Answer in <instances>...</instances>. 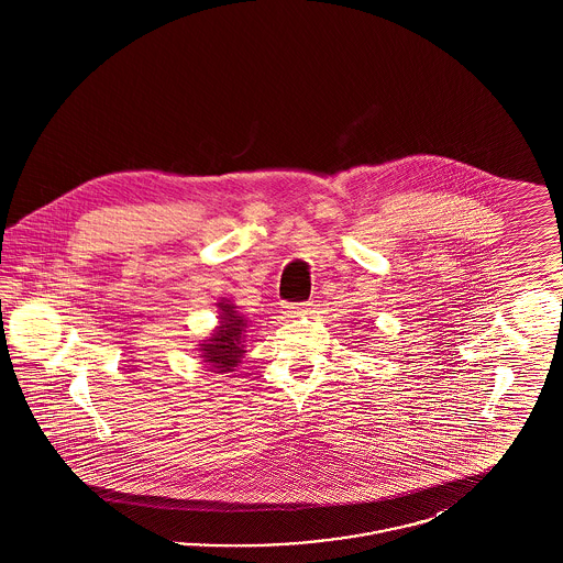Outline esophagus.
<instances>
[{"label": "esophagus", "mask_w": 563, "mask_h": 563, "mask_svg": "<svg viewBox=\"0 0 563 563\" xmlns=\"http://www.w3.org/2000/svg\"><path fill=\"white\" fill-rule=\"evenodd\" d=\"M283 310H285V314H287L289 319H295V317H303V314H308V312L312 310V303H310V301H299V303H283Z\"/></svg>", "instance_id": "1"}]
</instances>
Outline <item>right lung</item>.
<instances>
[{
	"mask_svg": "<svg viewBox=\"0 0 563 563\" xmlns=\"http://www.w3.org/2000/svg\"><path fill=\"white\" fill-rule=\"evenodd\" d=\"M221 308V321L219 329L214 331L213 338L202 344V356L207 363H211L219 372H232L236 363L244 354V329L246 321L239 317L232 303H219Z\"/></svg>",
	"mask_w": 563,
	"mask_h": 563,
	"instance_id": "right-lung-1",
	"label": "right lung"
}]
</instances>
